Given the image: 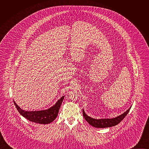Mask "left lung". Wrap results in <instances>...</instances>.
<instances>
[{"label": "left lung", "mask_w": 149, "mask_h": 149, "mask_svg": "<svg viewBox=\"0 0 149 149\" xmlns=\"http://www.w3.org/2000/svg\"><path fill=\"white\" fill-rule=\"evenodd\" d=\"M131 107L127 110L125 112L123 113L122 114L112 118H100V119H95L91 118V117L87 116L84 111V110H82L83 116L86 120L92 126L96 127V128H106V127H111L113 126H115L120 123L129 113Z\"/></svg>", "instance_id": "left-lung-1"}]
</instances>
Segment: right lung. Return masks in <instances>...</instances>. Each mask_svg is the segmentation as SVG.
Wrapping results in <instances>:
<instances>
[{"label":"right lung","instance_id":"add662e5","mask_svg":"<svg viewBox=\"0 0 149 149\" xmlns=\"http://www.w3.org/2000/svg\"><path fill=\"white\" fill-rule=\"evenodd\" d=\"M65 96H62L51 107L40 111H25L21 109L15 101L14 104L19 113L28 120L36 123L47 124L52 123L57 117L59 108Z\"/></svg>","mask_w":149,"mask_h":149}]
</instances>
